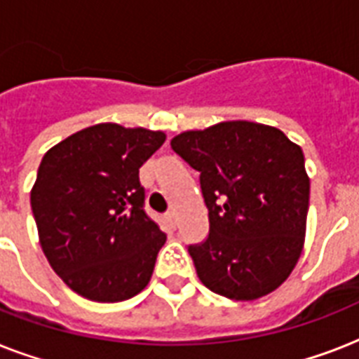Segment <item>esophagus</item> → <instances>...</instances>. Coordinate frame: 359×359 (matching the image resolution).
<instances>
[{
	"instance_id": "34e87169",
	"label": "esophagus",
	"mask_w": 359,
	"mask_h": 359,
	"mask_svg": "<svg viewBox=\"0 0 359 359\" xmlns=\"http://www.w3.org/2000/svg\"><path fill=\"white\" fill-rule=\"evenodd\" d=\"M165 218H168V222L173 225V227L177 225V212H175V210H169V212L165 214Z\"/></svg>"
}]
</instances>
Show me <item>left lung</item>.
Returning a JSON list of instances; mask_svg holds the SVG:
<instances>
[{"label":"left lung","instance_id":"obj_1","mask_svg":"<svg viewBox=\"0 0 359 359\" xmlns=\"http://www.w3.org/2000/svg\"><path fill=\"white\" fill-rule=\"evenodd\" d=\"M171 149L199 171L208 236L190 244L197 276L231 300H255L300 259L309 208L304 152L281 130L227 121L182 132Z\"/></svg>","mask_w":359,"mask_h":359}]
</instances>
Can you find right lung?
Returning <instances> with one entry per match:
<instances>
[{
  "mask_svg": "<svg viewBox=\"0 0 359 359\" xmlns=\"http://www.w3.org/2000/svg\"><path fill=\"white\" fill-rule=\"evenodd\" d=\"M163 132L102 123L44 154L31 210L50 266L95 302H123L145 289L165 233L145 212L140 168Z\"/></svg>",
  "mask_w": 359,
  "mask_h": 359,
  "instance_id": "1",
  "label": "right lung"
}]
</instances>
